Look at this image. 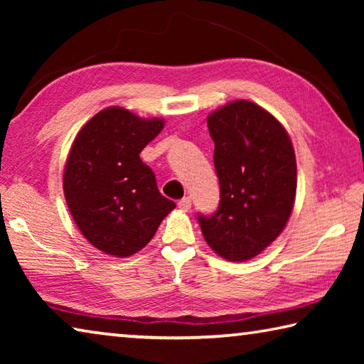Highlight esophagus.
I'll return each mask as SVG.
<instances>
[{
  "label": "esophagus",
  "instance_id": "1",
  "mask_svg": "<svg viewBox=\"0 0 364 364\" xmlns=\"http://www.w3.org/2000/svg\"><path fill=\"white\" fill-rule=\"evenodd\" d=\"M178 207H180L183 212H189L191 210V197H183V199L178 202Z\"/></svg>",
  "mask_w": 364,
  "mask_h": 364
}]
</instances>
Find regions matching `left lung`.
<instances>
[{"instance_id":"8db88e82","label":"left lung","mask_w":364,"mask_h":364,"mask_svg":"<svg viewBox=\"0 0 364 364\" xmlns=\"http://www.w3.org/2000/svg\"><path fill=\"white\" fill-rule=\"evenodd\" d=\"M207 125L220 204L212 215L197 213V221L215 254L250 260L279 236L294 208L297 164L291 138L269 112L242 100L215 110Z\"/></svg>"}]
</instances>
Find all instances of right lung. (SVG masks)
Wrapping results in <instances>:
<instances>
[{"instance_id": "obj_1", "label": "right lung", "mask_w": 364, "mask_h": 364, "mask_svg": "<svg viewBox=\"0 0 364 364\" xmlns=\"http://www.w3.org/2000/svg\"><path fill=\"white\" fill-rule=\"evenodd\" d=\"M164 128L123 107H107L85 123L64 170V196L83 236L114 257H130L151 241L176 207L159 193L139 154Z\"/></svg>"}]
</instances>
